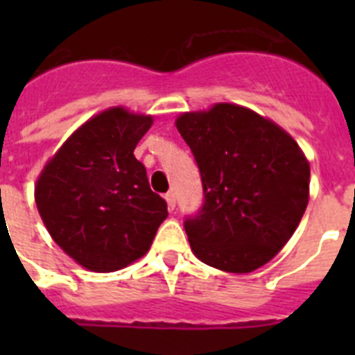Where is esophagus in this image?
Instances as JSON below:
<instances>
[{"label": "esophagus", "mask_w": 355, "mask_h": 355, "mask_svg": "<svg viewBox=\"0 0 355 355\" xmlns=\"http://www.w3.org/2000/svg\"><path fill=\"white\" fill-rule=\"evenodd\" d=\"M165 200H167V205H168V209H174L175 208V193L172 192H167L165 193Z\"/></svg>", "instance_id": "esophagus-1"}]
</instances>
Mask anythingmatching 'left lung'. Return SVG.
I'll list each match as a JSON object with an SVG mask.
<instances>
[{"label":"left lung","instance_id":"8db88e82","mask_svg":"<svg viewBox=\"0 0 355 355\" xmlns=\"http://www.w3.org/2000/svg\"><path fill=\"white\" fill-rule=\"evenodd\" d=\"M178 131L196 158L202 205L184 218L193 254L247 274L270 261L309 200V163L286 131L252 110L220 103L183 114Z\"/></svg>","mask_w":355,"mask_h":355}]
</instances>
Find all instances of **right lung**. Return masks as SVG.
<instances>
[{
    "label": "right lung",
    "instance_id": "obj_1",
    "mask_svg": "<svg viewBox=\"0 0 355 355\" xmlns=\"http://www.w3.org/2000/svg\"><path fill=\"white\" fill-rule=\"evenodd\" d=\"M153 124L110 108L60 147L40 174L35 202L53 240L81 266L121 270L142 258L167 218L133 150Z\"/></svg>",
    "mask_w": 355,
    "mask_h": 355
}]
</instances>
